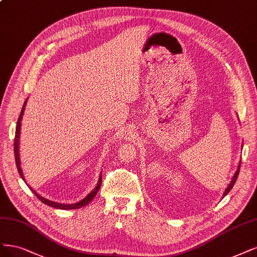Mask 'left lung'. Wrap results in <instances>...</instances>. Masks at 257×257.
<instances>
[{
  "label": "left lung",
  "mask_w": 257,
  "mask_h": 257,
  "mask_svg": "<svg viewBox=\"0 0 257 257\" xmlns=\"http://www.w3.org/2000/svg\"><path fill=\"white\" fill-rule=\"evenodd\" d=\"M240 165H241V161L239 162V164H238V168H237V170H236V172H235V174H234V176L232 178V181H231V183L228 184V186L226 187V189L224 190V192H223V197H225L226 194L231 191V189L233 188V186L235 185V183H236V180H237V176H238V174H239V170H240ZM222 197V198H223Z\"/></svg>",
  "instance_id": "obj_1"
}]
</instances>
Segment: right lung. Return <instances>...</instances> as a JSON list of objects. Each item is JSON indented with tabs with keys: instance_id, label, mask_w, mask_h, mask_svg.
Listing matches in <instances>:
<instances>
[{
	"instance_id": "add662e5",
	"label": "right lung",
	"mask_w": 257,
	"mask_h": 257,
	"mask_svg": "<svg viewBox=\"0 0 257 257\" xmlns=\"http://www.w3.org/2000/svg\"><path fill=\"white\" fill-rule=\"evenodd\" d=\"M26 101H28V99L25 100L24 104H23V107H22V110H21V113L19 116V119H18V122H17V127H16V136H15V158H16V165H17V168H18V171H19V174L22 178L23 181H25L24 176H23V172H22V169H21V166H20V155H19V140H20V131H21V120H22V117H23V113H24V109H25V105H26ZM101 184H102V174H100V178H99V182L98 184H96V186L94 187V189L92 191H90L89 193L87 194V196L81 200L77 203H73V204H63V203H57V202H53V201H50L46 198L41 197L39 193H37L36 191H35L32 187H30V189L34 192L35 196H36L42 203H44V204H47L49 206H52L54 208H59V209H76V208H81L85 205H87L88 203H90L91 200L96 196V192L99 191L100 187H101Z\"/></svg>"
}]
</instances>
